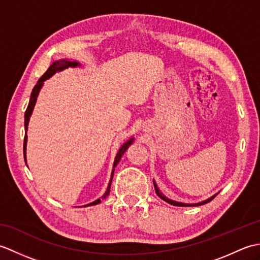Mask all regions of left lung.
<instances>
[{
  "mask_svg": "<svg viewBox=\"0 0 260 260\" xmlns=\"http://www.w3.org/2000/svg\"><path fill=\"white\" fill-rule=\"evenodd\" d=\"M153 183H154V187H155V192H156V194L162 199L163 201H165V202H168V203H170V204H172V206H176V207H198V206H202V204H206V203H208V202H210L212 200V199L217 196V194H219V192L218 193H215V194H213L212 197H210V198H208L207 200H203V201H201V202H197V203H183V202H178V201H174V200H171V199H169L168 197H165L163 193L161 192V190L158 189V186H157V184H156V182L153 180Z\"/></svg>",
  "mask_w": 260,
  "mask_h": 260,
  "instance_id": "left-lung-1",
  "label": "left lung"
}]
</instances>
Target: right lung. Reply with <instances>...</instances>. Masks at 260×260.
Instances as JSON below:
<instances>
[{"mask_svg": "<svg viewBox=\"0 0 260 260\" xmlns=\"http://www.w3.org/2000/svg\"><path fill=\"white\" fill-rule=\"evenodd\" d=\"M80 66H81V64H80L78 61H70V60H68V59H60V60H57V61L52 62V64L50 66V67L48 68V70L46 71L45 75H43V76L41 77V78L38 80L37 85H36L35 88H33V89H32L31 97H30V102H29V105H27V108H26L25 114H24V129H25V136H24V143H23V154H24V161H25V163H26V142H27L26 132H27V125H29L30 117H31V115H32L33 109H35L37 99H38V96H39V92H40L43 84H45V81H46L47 79L50 78V77H52L56 73H59V71H62V70L67 69V68H69V67H70V68H77V67H80ZM133 142H134V137H131V139H128L126 142H124V144L119 147V150H118L117 154H116V157H115V161H114V165H113V171H112V174H110V180H109V183H108L106 192L104 193V194L102 196V198L97 199L96 201H93V202H91V203L86 204L85 207L96 206V204L101 203V201L103 200V199L108 197L109 191H110V185H112V180H113V175H114V171H115L116 165L118 164V162L120 161L121 156H123V154L126 152L127 148L129 147V145L133 144Z\"/></svg>", "mask_w": 260, "mask_h": 260, "instance_id": "right-lung-1", "label": "right lung"}]
</instances>
